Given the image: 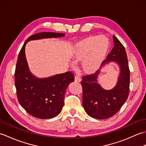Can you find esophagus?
I'll return each instance as SVG.
<instances>
[{
  "label": "esophagus",
  "instance_id": "obj_1",
  "mask_svg": "<svg viewBox=\"0 0 146 146\" xmlns=\"http://www.w3.org/2000/svg\"><path fill=\"white\" fill-rule=\"evenodd\" d=\"M81 81H82V80H81V78H80V77L76 76L75 77V82L80 83V82H81Z\"/></svg>",
  "mask_w": 146,
  "mask_h": 146
}]
</instances>
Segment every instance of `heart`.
Wrapping results in <instances>:
<instances>
[{"instance_id":"b5f03b06","label":"heart","mask_w":146,"mask_h":146,"mask_svg":"<svg viewBox=\"0 0 146 146\" xmlns=\"http://www.w3.org/2000/svg\"><path fill=\"white\" fill-rule=\"evenodd\" d=\"M110 48V42L104 36L92 35L78 41L75 46L73 57L76 62H82V70L92 75L100 69Z\"/></svg>"}]
</instances>
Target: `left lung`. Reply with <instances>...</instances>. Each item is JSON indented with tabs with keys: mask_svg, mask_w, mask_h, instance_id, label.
I'll list each match as a JSON object with an SVG mask.
<instances>
[{
	"mask_svg": "<svg viewBox=\"0 0 146 146\" xmlns=\"http://www.w3.org/2000/svg\"><path fill=\"white\" fill-rule=\"evenodd\" d=\"M113 38L114 47L101 66L111 62L119 65L120 74L115 86L107 90L98 84L100 69L95 74L83 76L81 82L83 108L89 116L95 119L113 116L124 104L129 94L130 70L125 49L115 36Z\"/></svg>",
	"mask_w": 146,
	"mask_h": 146,
	"instance_id": "1",
	"label": "left lung"
}]
</instances>
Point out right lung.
Listing matches in <instances>:
<instances>
[{
    "mask_svg": "<svg viewBox=\"0 0 146 146\" xmlns=\"http://www.w3.org/2000/svg\"><path fill=\"white\" fill-rule=\"evenodd\" d=\"M63 33H39L29 37L19 53L15 71V86L19 103L29 114L41 119L53 118L64 106L66 89L74 82L73 73L68 71L48 78H39L31 72L25 54L27 42L64 36Z\"/></svg>",
    "mask_w": 146,
    "mask_h": 146,
    "instance_id": "right-lung-1",
    "label": "right lung"
}]
</instances>
